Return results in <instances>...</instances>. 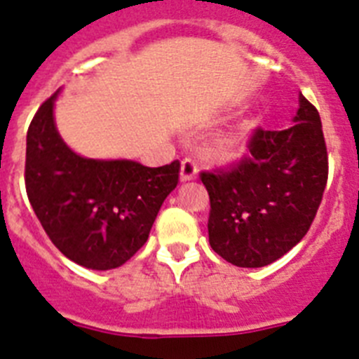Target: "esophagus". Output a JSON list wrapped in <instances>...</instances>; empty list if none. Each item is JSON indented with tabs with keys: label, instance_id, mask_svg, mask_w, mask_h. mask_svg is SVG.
Segmentation results:
<instances>
[{
	"label": "esophagus",
	"instance_id": "1",
	"mask_svg": "<svg viewBox=\"0 0 359 359\" xmlns=\"http://www.w3.org/2000/svg\"><path fill=\"white\" fill-rule=\"evenodd\" d=\"M196 173H198V164L191 157H186L182 159V166H180V179L182 180H191L195 179Z\"/></svg>",
	"mask_w": 359,
	"mask_h": 359
}]
</instances>
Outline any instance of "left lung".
I'll return each mask as SVG.
<instances>
[{
  "label": "left lung",
  "mask_w": 359,
  "mask_h": 359,
  "mask_svg": "<svg viewBox=\"0 0 359 359\" xmlns=\"http://www.w3.org/2000/svg\"><path fill=\"white\" fill-rule=\"evenodd\" d=\"M295 125L284 130L256 127L248 154L211 172H200L209 193V243L241 268H259L292 250L320 208L329 157L320 114L299 98Z\"/></svg>",
  "instance_id": "8db88e82"
}]
</instances>
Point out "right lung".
<instances>
[{
	"label": "right lung",
	"instance_id": "obj_1",
	"mask_svg": "<svg viewBox=\"0 0 359 359\" xmlns=\"http://www.w3.org/2000/svg\"><path fill=\"white\" fill-rule=\"evenodd\" d=\"M55 96L39 107L28 127V200L67 259L93 270L118 268L147 243L164 198L179 184L180 163L148 168L76 156L55 128Z\"/></svg>",
	"mask_w": 359,
	"mask_h": 359
}]
</instances>
